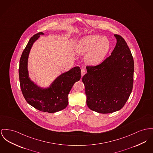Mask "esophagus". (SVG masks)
Returning a JSON list of instances; mask_svg holds the SVG:
<instances>
[{
    "instance_id": "34e87169",
    "label": "esophagus",
    "mask_w": 153,
    "mask_h": 153,
    "mask_svg": "<svg viewBox=\"0 0 153 153\" xmlns=\"http://www.w3.org/2000/svg\"><path fill=\"white\" fill-rule=\"evenodd\" d=\"M85 73H86V71H85V69H81V76H83L85 74Z\"/></svg>"
}]
</instances>
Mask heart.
<instances>
[{
  "instance_id": "1",
  "label": "heart",
  "mask_w": 153,
  "mask_h": 153,
  "mask_svg": "<svg viewBox=\"0 0 153 153\" xmlns=\"http://www.w3.org/2000/svg\"><path fill=\"white\" fill-rule=\"evenodd\" d=\"M111 48L107 37L99 35H89L83 37L76 46V51L85 56V62L90 65H97L103 61Z\"/></svg>"
}]
</instances>
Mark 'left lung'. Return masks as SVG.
Segmentation results:
<instances>
[{
	"label": "left lung",
	"mask_w": 153,
	"mask_h": 153,
	"mask_svg": "<svg viewBox=\"0 0 153 153\" xmlns=\"http://www.w3.org/2000/svg\"><path fill=\"white\" fill-rule=\"evenodd\" d=\"M114 36L117 43L111 55L99 65L87 66V73L82 78L88 107L103 114L123 108L133 88L132 55L125 40Z\"/></svg>",
	"instance_id": "obj_1"
}]
</instances>
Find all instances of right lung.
Here are the masks:
<instances>
[{"mask_svg": "<svg viewBox=\"0 0 153 153\" xmlns=\"http://www.w3.org/2000/svg\"><path fill=\"white\" fill-rule=\"evenodd\" d=\"M41 35L44 33H36L30 39L21 55L19 66L20 87L24 98L30 105L43 112L55 113L68 106V94L73 84L80 80L81 69L76 66L62 73L45 88L32 81L29 77L27 60L32 45Z\"/></svg>", "mask_w": 153, "mask_h": 153, "instance_id": "obj_1", "label": "right lung"}]
</instances>
